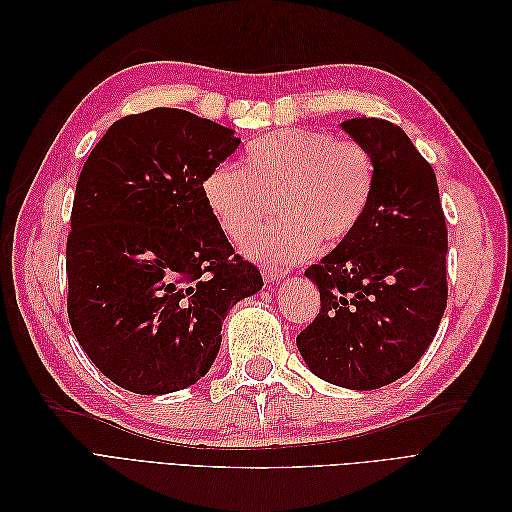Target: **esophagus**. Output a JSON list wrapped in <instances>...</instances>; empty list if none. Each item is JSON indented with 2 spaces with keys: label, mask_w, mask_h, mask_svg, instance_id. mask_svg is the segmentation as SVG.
Listing matches in <instances>:
<instances>
[{
  "label": "esophagus",
  "mask_w": 512,
  "mask_h": 512,
  "mask_svg": "<svg viewBox=\"0 0 512 512\" xmlns=\"http://www.w3.org/2000/svg\"><path fill=\"white\" fill-rule=\"evenodd\" d=\"M260 271H262V280H265L267 284L280 282L282 277L286 275V271H284V269H275V267H269V265H265V267H262Z\"/></svg>",
  "instance_id": "obj_1"
}]
</instances>
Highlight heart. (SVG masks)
Wrapping results in <instances>:
<instances>
[{"label":"heart","instance_id":"heart-1","mask_svg":"<svg viewBox=\"0 0 512 512\" xmlns=\"http://www.w3.org/2000/svg\"><path fill=\"white\" fill-rule=\"evenodd\" d=\"M376 185L371 153L350 138L324 130L288 128L254 141L243 168L222 162L200 185L215 224L243 243L277 207L280 222L262 228L245 252L282 269L335 247L359 228Z\"/></svg>","mask_w":512,"mask_h":512}]
</instances>
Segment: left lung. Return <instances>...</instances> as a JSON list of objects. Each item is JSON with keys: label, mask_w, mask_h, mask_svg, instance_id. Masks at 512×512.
<instances>
[{"label": "left lung", "mask_w": 512, "mask_h": 512, "mask_svg": "<svg viewBox=\"0 0 512 512\" xmlns=\"http://www.w3.org/2000/svg\"><path fill=\"white\" fill-rule=\"evenodd\" d=\"M374 158L363 222L305 275L320 314L297 335L324 382L374 391L406 376L436 337L446 307V222L436 173L391 121L339 123Z\"/></svg>", "instance_id": "1"}]
</instances>
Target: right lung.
<instances>
[{
	"label": "right lung",
	"mask_w": 512,
	"mask_h": 512,
	"mask_svg": "<svg viewBox=\"0 0 512 512\" xmlns=\"http://www.w3.org/2000/svg\"><path fill=\"white\" fill-rule=\"evenodd\" d=\"M239 143L215 121L151 108L115 121L89 153L66 245L68 316L121 389L166 395L198 382L226 314L262 288L200 192Z\"/></svg>",
	"instance_id": "1"
}]
</instances>
